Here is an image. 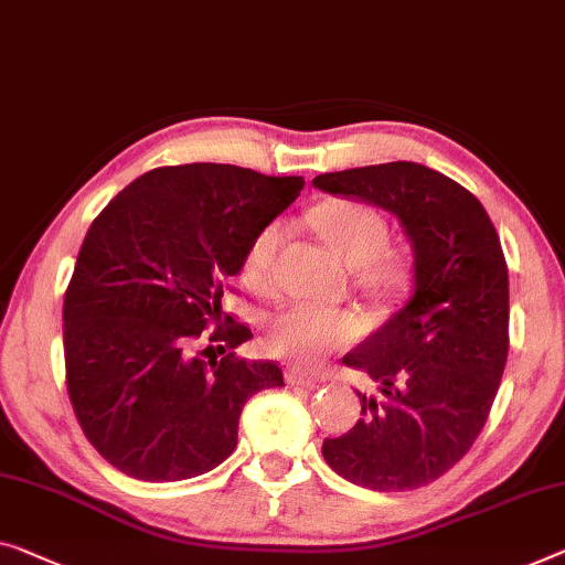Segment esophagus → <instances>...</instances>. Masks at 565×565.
Segmentation results:
<instances>
[{"label":"esophagus","mask_w":565,"mask_h":565,"mask_svg":"<svg viewBox=\"0 0 565 565\" xmlns=\"http://www.w3.org/2000/svg\"><path fill=\"white\" fill-rule=\"evenodd\" d=\"M285 379H288L290 386H306V388L318 386V379L312 376V373L300 371V369H290L288 373H285Z\"/></svg>","instance_id":"34e87169"}]
</instances>
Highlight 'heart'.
<instances>
[{"label":"heart","mask_w":565,"mask_h":565,"mask_svg":"<svg viewBox=\"0 0 565 565\" xmlns=\"http://www.w3.org/2000/svg\"><path fill=\"white\" fill-rule=\"evenodd\" d=\"M312 224L345 265L361 267L369 288L379 292L402 288L404 267L386 253L388 224L376 210L361 204H328L312 214ZM282 232V222H270L249 239L242 277L253 288H265L270 280ZM361 333L363 323L355 312L302 300L285 302L265 320L267 349L300 366L323 361L328 353L351 345Z\"/></svg>","instance_id":"1"}]
</instances>
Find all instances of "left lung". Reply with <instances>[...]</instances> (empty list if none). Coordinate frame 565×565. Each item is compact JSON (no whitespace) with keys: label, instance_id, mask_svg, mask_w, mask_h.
<instances>
[{"label":"left lung","instance_id":"8db88e82","mask_svg":"<svg viewBox=\"0 0 565 565\" xmlns=\"http://www.w3.org/2000/svg\"><path fill=\"white\" fill-rule=\"evenodd\" d=\"M320 192L394 214L414 253L412 298L343 363L376 396L361 419L323 441L353 484L416 490L467 455L488 422L508 361V265L484 206L445 173L414 161L320 173Z\"/></svg>","mask_w":565,"mask_h":565}]
</instances>
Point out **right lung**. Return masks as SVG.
<instances>
[{"instance_id":"1","label":"right lung","mask_w":565,"mask_h":565,"mask_svg":"<svg viewBox=\"0 0 565 565\" xmlns=\"http://www.w3.org/2000/svg\"><path fill=\"white\" fill-rule=\"evenodd\" d=\"M302 184L230 163L161 167L95 216L65 292V371L85 437L116 470L146 482L210 472L237 447L247 398L285 386L273 361L206 363L192 345L210 323L220 351L253 338L222 316L224 282Z\"/></svg>"}]
</instances>
